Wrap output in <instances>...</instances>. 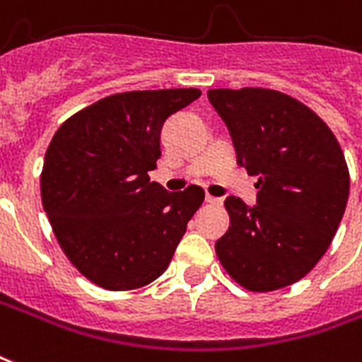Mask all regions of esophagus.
<instances>
[{
    "label": "esophagus",
    "mask_w": 362,
    "mask_h": 362,
    "mask_svg": "<svg viewBox=\"0 0 362 362\" xmlns=\"http://www.w3.org/2000/svg\"><path fill=\"white\" fill-rule=\"evenodd\" d=\"M205 202H207V203H213V205H221L222 199H221V197H215V195L207 194V195H205Z\"/></svg>",
    "instance_id": "esophagus-1"
}]
</instances>
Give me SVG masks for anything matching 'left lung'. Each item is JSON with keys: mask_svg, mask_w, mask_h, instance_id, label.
<instances>
[{"mask_svg": "<svg viewBox=\"0 0 362 362\" xmlns=\"http://www.w3.org/2000/svg\"><path fill=\"white\" fill-rule=\"evenodd\" d=\"M238 165L257 174V205L230 195V228L215 243L235 282L251 291L296 284L326 253L349 197V170L317 113L276 90H209Z\"/></svg>", "mask_w": 362, "mask_h": 362, "instance_id": "8db88e82", "label": "left lung"}]
</instances>
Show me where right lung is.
I'll use <instances>...</instances> for the list:
<instances>
[{"instance_id":"add662e5","label":"right lung","mask_w":362,"mask_h":362,"mask_svg":"<svg viewBox=\"0 0 362 362\" xmlns=\"http://www.w3.org/2000/svg\"><path fill=\"white\" fill-rule=\"evenodd\" d=\"M202 95L195 88L124 92L61 124L45 151L42 203L59 245L99 288L136 290L167 270L199 186L168 194L149 170L165 120Z\"/></svg>"}]
</instances>
